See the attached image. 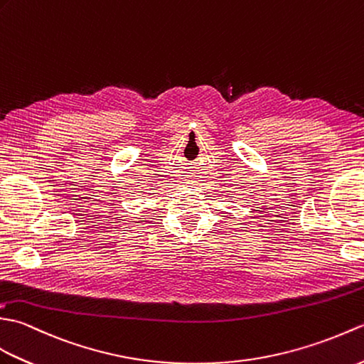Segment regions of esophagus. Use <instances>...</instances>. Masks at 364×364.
I'll use <instances>...</instances> for the list:
<instances>
[{
	"instance_id": "esophagus-1",
	"label": "esophagus",
	"mask_w": 364,
	"mask_h": 364,
	"mask_svg": "<svg viewBox=\"0 0 364 364\" xmlns=\"http://www.w3.org/2000/svg\"><path fill=\"white\" fill-rule=\"evenodd\" d=\"M191 177H195V176H191Z\"/></svg>"
}]
</instances>
